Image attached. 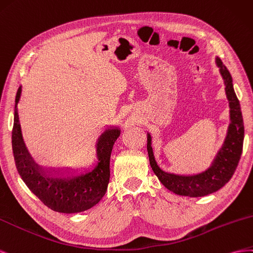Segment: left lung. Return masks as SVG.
<instances>
[{
  "mask_svg": "<svg viewBox=\"0 0 253 253\" xmlns=\"http://www.w3.org/2000/svg\"><path fill=\"white\" fill-rule=\"evenodd\" d=\"M216 64L225 83L226 95L230 107V125L222 147L216 155L212 165L207 170L193 176H180L163 171L155 160L151 148V136L147 134V151L150 167L161 183L170 192L180 196L201 197L218 191L225 185L240 162L244 142V121L242 117L240 100L233 89L232 77L223 66L221 60L216 58Z\"/></svg>",
  "mask_w": 253,
  "mask_h": 253,
  "instance_id": "left-lung-1",
  "label": "left lung"
}]
</instances>
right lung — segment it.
<instances>
[{
    "mask_svg": "<svg viewBox=\"0 0 253 253\" xmlns=\"http://www.w3.org/2000/svg\"><path fill=\"white\" fill-rule=\"evenodd\" d=\"M20 96L21 86L16 95L11 143L14 163L24 183L56 212L78 213L94 207L104 197L109 183L110 156L113 144L121 134L120 129H108L99 136L96 144L98 163L91 171L72 178L46 177L28 154L22 139L17 110Z\"/></svg>",
    "mask_w": 253,
    "mask_h": 253,
    "instance_id": "add662e5",
    "label": "right lung"
}]
</instances>
